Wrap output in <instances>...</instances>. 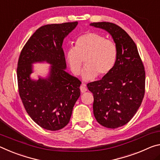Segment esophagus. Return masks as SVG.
Masks as SVG:
<instances>
[{
	"instance_id": "34e87169",
	"label": "esophagus",
	"mask_w": 160,
	"mask_h": 160,
	"mask_svg": "<svg viewBox=\"0 0 160 160\" xmlns=\"http://www.w3.org/2000/svg\"><path fill=\"white\" fill-rule=\"evenodd\" d=\"M80 90H81V92L82 93H85L86 91H87V88L86 87V84L84 83H82V86H80Z\"/></svg>"
}]
</instances>
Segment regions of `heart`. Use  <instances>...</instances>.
Returning <instances> with one entry per match:
<instances>
[{
	"mask_svg": "<svg viewBox=\"0 0 160 160\" xmlns=\"http://www.w3.org/2000/svg\"><path fill=\"white\" fill-rule=\"evenodd\" d=\"M67 60L73 74L78 75L83 66L84 80H91L98 74L103 77L113 69L118 57L116 44L96 32H86L76 41L75 47L68 49Z\"/></svg>",
	"mask_w": 160,
	"mask_h": 160,
	"instance_id": "obj_1",
	"label": "heart"
}]
</instances>
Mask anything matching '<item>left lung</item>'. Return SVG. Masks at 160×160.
<instances>
[{
	"mask_svg": "<svg viewBox=\"0 0 160 160\" xmlns=\"http://www.w3.org/2000/svg\"><path fill=\"white\" fill-rule=\"evenodd\" d=\"M90 25L110 33L118 48L113 69L101 80L87 84L93 95V114L97 122L114 129L127 124L142 103L145 91V67L137 46L123 29L108 22Z\"/></svg>",
	"mask_w": 160,
	"mask_h": 160,
	"instance_id": "obj_1",
	"label": "left lung"
}]
</instances>
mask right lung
I'll list each match as a JSON object with an SVG mask.
<instances>
[{
  "mask_svg": "<svg viewBox=\"0 0 160 160\" xmlns=\"http://www.w3.org/2000/svg\"><path fill=\"white\" fill-rule=\"evenodd\" d=\"M78 22L42 26L30 37L18 62V91L26 111L44 129L55 131L69 123L74 106L80 96L82 82L65 71L64 39ZM52 64L48 77L32 80L33 62Z\"/></svg>",
  "mask_w": 160,
  "mask_h": 160,
  "instance_id": "right-lung-1",
  "label": "right lung"
}]
</instances>
